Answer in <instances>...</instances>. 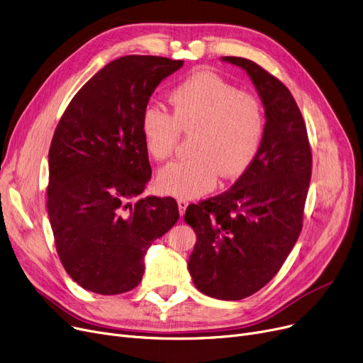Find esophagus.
<instances>
[{"instance_id": "esophagus-1", "label": "esophagus", "mask_w": 363, "mask_h": 363, "mask_svg": "<svg viewBox=\"0 0 363 363\" xmlns=\"http://www.w3.org/2000/svg\"><path fill=\"white\" fill-rule=\"evenodd\" d=\"M177 203H179V211H180V216H183V214L186 213V208H187L189 202H187L186 199L180 198V199H177Z\"/></svg>"}]
</instances>
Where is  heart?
<instances>
[{
    "label": "heart",
    "instance_id": "heart-1",
    "mask_svg": "<svg viewBox=\"0 0 363 363\" xmlns=\"http://www.w3.org/2000/svg\"><path fill=\"white\" fill-rule=\"evenodd\" d=\"M172 113L149 105L142 115L147 152L157 161L174 153L183 134H195L192 160L165 165L158 174L161 191L179 198H196L218 177L235 179L250 167L260 149L264 111L260 99L210 71L184 79L171 94Z\"/></svg>",
    "mask_w": 363,
    "mask_h": 363
}]
</instances>
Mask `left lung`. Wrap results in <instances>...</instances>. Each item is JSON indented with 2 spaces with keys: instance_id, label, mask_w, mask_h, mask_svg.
I'll return each instance as SVG.
<instances>
[{
  "instance_id": "left-lung-1",
  "label": "left lung",
  "mask_w": 363,
  "mask_h": 363,
  "mask_svg": "<svg viewBox=\"0 0 363 363\" xmlns=\"http://www.w3.org/2000/svg\"><path fill=\"white\" fill-rule=\"evenodd\" d=\"M223 60L252 79L266 125L255 158L229 191L187 206L184 221L196 233L187 267L205 296L242 300L274 278L297 242L312 149L297 103L278 78L244 57Z\"/></svg>"
}]
</instances>
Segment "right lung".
Returning <instances> with one entry per match:
<instances>
[{
    "instance_id": "right-lung-1",
    "label": "right lung",
    "mask_w": 363,
    "mask_h": 363,
    "mask_svg": "<svg viewBox=\"0 0 363 363\" xmlns=\"http://www.w3.org/2000/svg\"><path fill=\"white\" fill-rule=\"evenodd\" d=\"M182 66L137 55L108 63L74 96L53 134L47 211L56 250L67 274L96 294L139 285L146 251L179 220L174 198H135L152 176L143 111Z\"/></svg>"
}]
</instances>
